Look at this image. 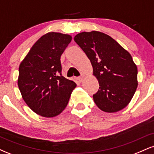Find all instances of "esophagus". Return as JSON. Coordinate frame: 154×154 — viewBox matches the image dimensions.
<instances>
[{
	"label": "esophagus",
	"mask_w": 154,
	"mask_h": 154,
	"mask_svg": "<svg viewBox=\"0 0 154 154\" xmlns=\"http://www.w3.org/2000/svg\"><path fill=\"white\" fill-rule=\"evenodd\" d=\"M77 79L79 81V82H82V81H83V77H78L77 78Z\"/></svg>",
	"instance_id": "obj_1"
}]
</instances>
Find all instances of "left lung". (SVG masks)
Instances as JSON below:
<instances>
[{"instance_id":"1","label":"left lung","mask_w":154,"mask_h":154,"mask_svg":"<svg viewBox=\"0 0 154 154\" xmlns=\"http://www.w3.org/2000/svg\"><path fill=\"white\" fill-rule=\"evenodd\" d=\"M74 40L91 61L99 83L93 95L97 106L108 113L126 107L137 87V68L130 53L100 32H83Z\"/></svg>"}]
</instances>
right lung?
<instances>
[{
	"mask_svg": "<svg viewBox=\"0 0 154 154\" xmlns=\"http://www.w3.org/2000/svg\"><path fill=\"white\" fill-rule=\"evenodd\" d=\"M69 35L48 32L35 43L21 62L18 86L22 98L35 113L54 117L64 110L77 85L61 75V54Z\"/></svg>",
	"mask_w": 154,
	"mask_h": 154,
	"instance_id": "right-lung-1",
	"label": "right lung"
}]
</instances>
